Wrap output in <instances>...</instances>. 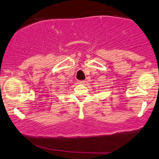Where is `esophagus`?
<instances>
[{"mask_svg": "<svg viewBox=\"0 0 159 159\" xmlns=\"http://www.w3.org/2000/svg\"><path fill=\"white\" fill-rule=\"evenodd\" d=\"M78 84H84V81H78Z\"/></svg>", "mask_w": 159, "mask_h": 159, "instance_id": "34e87169", "label": "esophagus"}]
</instances>
